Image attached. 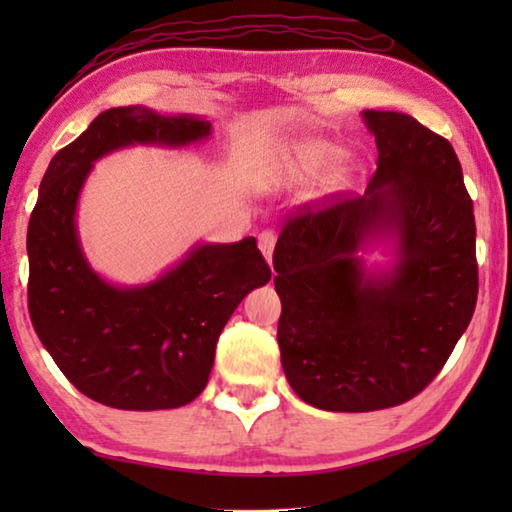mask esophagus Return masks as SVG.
Instances as JSON below:
<instances>
[{
    "instance_id": "esophagus-1",
    "label": "esophagus",
    "mask_w": 512,
    "mask_h": 512,
    "mask_svg": "<svg viewBox=\"0 0 512 512\" xmlns=\"http://www.w3.org/2000/svg\"><path fill=\"white\" fill-rule=\"evenodd\" d=\"M257 246H259V250H262V255L266 257V262L271 264V259H273V248H275V235L271 230H264V232H259V237H257Z\"/></svg>"
}]
</instances>
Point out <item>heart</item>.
<instances>
[{"label":"heart","instance_id":"1","mask_svg":"<svg viewBox=\"0 0 512 512\" xmlns=\"http://www.w3.org/2000/svg\"><path fill=\"white\" fill-rule=\"evenodd\" d=\"M332 160V151L320 142H293L282 146L268 158L259 183L268 189H280L302 183V180L314 176L325 164Z\"/></svg>","mask_w":512,"mask_h":512}]
</instances>
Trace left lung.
Instances as JSON below:
<instances>
[{"label": "left lung", "instance_id": "8db88e82", "mask_svg": "<svg viewBox=\"0 0 512 512\" xmlns=\"http://www.w3.org/2000/svg\"><path fill=\"white\" fill-rule=\"evenodd\" d=\"M361 117L379 151L366 194L298 207L273 253L284 375L300 400L341 413L418 395L479 293L474 207L452 144L404 112ZM381 238L396 262L368 272L358 250Z\"/></svg>", "mask_w": 512, "mask_h": 512}]
</instances>
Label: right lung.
Returning <instances> with one entry per match:
<instances>
[{"instance_id": "right-lung-1", "label": "right lung", "mask_w": 512, "mask_h": 512, "mask_svg": "<svg viewBox=\"0 0 512 512\" xmlns=\"http://www.w3.org/2000/svg\"><path fill=\"white\" fill-rule=\"evenodd\" d=\"M210 135L203 117L110 108L51 158L42 178L27 232L31 323L63 375L94 402L160 411L196 400L232 311L271 280L255 237L198 244L137 287L103 280L83 255L76 205L94 162L126 146L173 149Z\"/></svg>"}]
</instances>
